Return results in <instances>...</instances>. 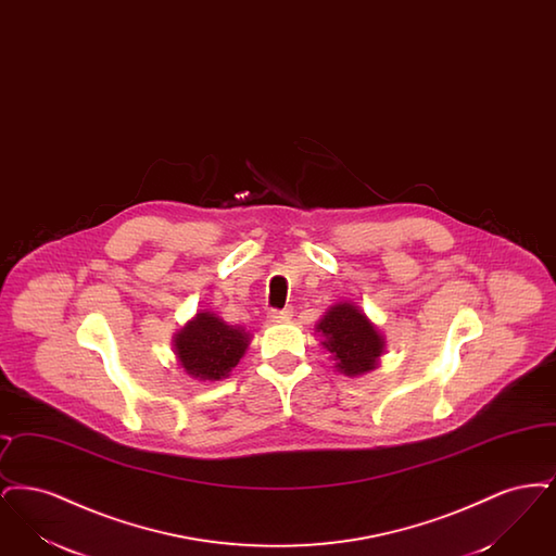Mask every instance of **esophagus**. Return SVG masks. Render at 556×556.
Returning <instances> with one entry per match:
<instances>
[{
  "instance_id": "esophagus-1",
  "label": "esophagus",
  "mask_w": 556,
  "mask_h": 556,
  "mask_svg": "<svg viewBox=\"0 0 556 556\" xmlns=\"http://www.w3.org/2000/svg\"><path fill=\"white\" fill-rule=\"evenodd\" d=\"M291 315H293V311L291 308H283V311H268V315H266V318L270 320V323H283V320H288V318H291Z\"/></svg>"
}]
</instances>
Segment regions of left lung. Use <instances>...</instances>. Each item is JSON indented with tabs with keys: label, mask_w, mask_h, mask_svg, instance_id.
Here are the masks:
<instances>
[{
	"label": "left lung",
	"mask_w": 556,
	"mask_h": 556,
	"mask_svg": "<svg viewBox=\"0 0 556 556\" xmlns=\"http://www.w3.org/2000/svg\"><path fill=\"white\" fill-rule=\"evenodd\" d=\"M317 331L336 367L348 377L365 375L379 365L383 336L358 306L350 302L331 306L318 320Z\"/></svg>",
	"instance_id": "8db88e82"
}]
</instances>
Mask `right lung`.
I'll list each match as a JSON object with an SVG mask.
<instances>
[{"label":"right lung","instance_id":"add662e5","mask_svg":"<svg viewBox=\"0 0 556 556\" xmlns=\"http://www.w3.org/2000/svg\"><path fill=\"white\" fill-rule=\"evenodd\" d=\"M175 352L187 375L200 381H218L238 367L250 344L245 329L227 325L214 313H198L175 336Z\"/></svg>","mask_w":556,"mask_h":556}]
</instances>
